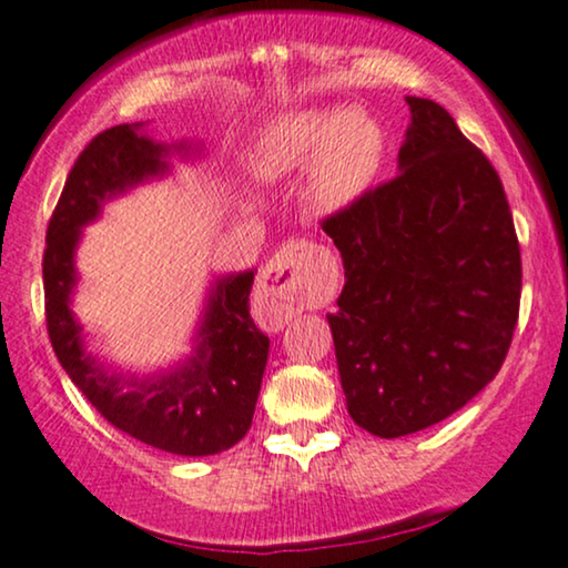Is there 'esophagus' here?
<instances>
[{"label": "esophagus", "mask_w": 568, "mask_h": 568, "mask_svg": "<svg viewBox=\"0 0 568 568\" xmlns=\"http://www.w3.org/2000/svg\"><path fill=\"white\" fill-rule=\"evenodd\" d=\"M308 260H312V246L306 241H288L262 270L256 301L272 327H283L317 296V285L312 283L306 264Z\"/></svg>", "instance_id": "esophagus-1"}]
</instances>
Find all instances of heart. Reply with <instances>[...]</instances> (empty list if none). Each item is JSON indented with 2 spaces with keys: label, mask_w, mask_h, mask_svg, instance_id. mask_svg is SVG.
Instances as JSON below:
<instances>
[{
  "label": "heart",
  "mask_w": 568,
  "mask_h": 568,
  "mask_svg": "<svg viewBox=\"0 0 568 568\" xmlns=\"http://www.w3.org/2000/svg\"><path fill=\"white\" fill-rule=\"evenodd\" d=\"M383 152V131L364 110H298L280 114L264 128L251 164L262 178H280L312 160L308 201L322 212H333L369 189Z\"/></svg>",
  "instance_id": "heart-1"
}]
</instances>
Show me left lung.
Masks as SVG:
<instances>
[{
  "label": "left lung",
  "instance_id": "obj_1",
  "mask_svg": "<svg viewBox=\"0 0 568 568\" xmlns=\"http://www.w3.org/2000/svg\"><path fill=\"white\" fill-rule=\"evenodd\" d=\"M393 181L322 220L346 285L327 314L337 372L358 427L419 433L469 404L511 346L521 251L490 160L429 99Z\"/></svg>",
  "mask_w": 568,
  "mask_h": 568
}]
</instances>
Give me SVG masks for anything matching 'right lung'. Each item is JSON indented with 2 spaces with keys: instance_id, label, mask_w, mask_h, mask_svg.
Wrapping results in <instances>:
<instances>
[{
  "instance_id": "add662e5",
  "label": "right lung",
  "mask_w": 568,
  "mask_h": 568,
  "mask_svg": "<svg viewBox=\"0 0 568 568\" xmlns=\"http://www.w3.org/2000/svg\"><path fill=\"white\" fill-rule=\"evenodd\" d=\"M164 146L131 125L106 128L85 143L70 170L47 227V333L62 369L110 425L175 456H212L248 433L267 367L270 337L251 320L254 272L231 275L214 288L191 364L154 383L110 375L83 354L81 325L70 314L75 285L73 251L81 227L104 199L164 170Z\"/></svg>"
}]
</instances>
